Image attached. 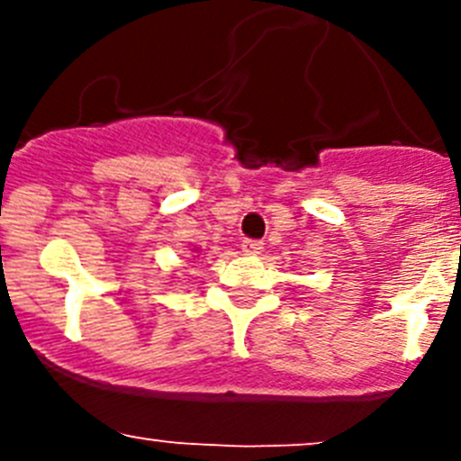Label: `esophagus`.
<instances>
[{
	"label": "esophagus",
	"mask_w": 461,
	"mask_h": 461,
	"mask_svg": "<svg viewBox=\"0 0 461 461\" xmlns=\"http://www.w3.org/2000/svg\"><path fill=\"white\" fill-rule=\"evenodd\" d=\"M242 251H244V254H249V256L260 254V251H263V242H258V240H244Z\"/></svg>",
	"instance_id": "esophagus-1"
}]
</instances>
